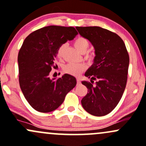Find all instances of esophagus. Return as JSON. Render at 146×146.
I'll use <instances>...</instances> for the list:
<instances>
[{"instance_id":"34e87169","label":"esophagus","mask_w":146,"mask_h":146,"mask_svg":"<svg viewBox=\"0 0 146 146\" xmlns=\"http://www.w3.org/2000/svg\"><path fill=\"white\" fill-rule=\"evenodd\" d=\"M77 84H80V79H78V78H77Z\"/></svg>"}]
</instances>
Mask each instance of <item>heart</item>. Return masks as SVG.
<instances>
[{
  "mask_svg": "<svg viewBox=\"0 0 146 146\" xmlns=\"http://www.w3.org/2000/svg\"><path fill=\"white\" fill-rule=\"evenodd\" d=\"M74 46L82 53H85L89 48V42L86 38L80 36L74 41ZM66 47L65 44H62L58 48L57 51V56L59 58H62L64 50ZM85 58L89 60H92V57L89 55H86ZM86 68V66L84 64H68L64 67V72L70 76L78 77Z\"/></svg>",
  "mask_w": 146,
  "mask_h": 146,
  "instance_id": "obj_1",
  "label": "heart"
}]
</instances>
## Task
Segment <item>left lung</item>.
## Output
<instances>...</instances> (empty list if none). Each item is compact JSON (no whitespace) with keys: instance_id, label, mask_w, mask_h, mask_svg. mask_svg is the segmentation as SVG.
I'll return each instance as SVG.
<instances>
[{"instance_id":"8db88e82","label":"left lung","mask_w":146,"mask_h":146,"mask_svg":"<svg viewBox=\"0 0 146 146\" xmlns=\"http://www.w3.org/2000/svg\"><path fill=\"white\" fill-rule=\"evenodd\" d=\"M76 28L92 44L96 54L94 64L85 73L91 82H82L88 89L82 105L93 116H105L116 107L125 89L129 62L127 50L123 39L107 29L98 26ZM94 80L97 81L94 86Z\"/></svg>"}]
</instances>
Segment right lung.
<instances>
[{"label": "right lung", "mask_w": 146, "mask_h": 146, "mask_svg": "<svg viewBox=\"0 0 146 146\" xmlns=\"http://www.w3.org/2000/svg\"><path fill=\"white\" fill-rule=\"evenodd\" d=\"M73 27L50 25L25 38L18 55L19 80L24 97L36 111L47 113L58 108L76 85L75 77L64 74L50 79L49 75L62 44L78 35Z\"/></svg>", "instance_id": "add662e5"}]
</instances>
